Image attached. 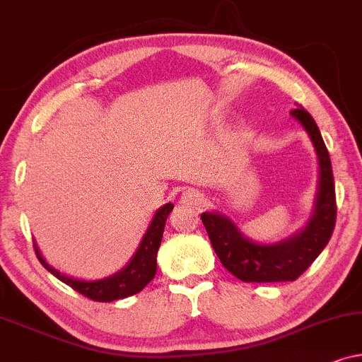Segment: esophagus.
<instances>
[{
	"instance_id": "esophagus-1",
	"label": "esophagus",
	"mask_w": 362,
	"mask_h": 362,
	"mask_svg": "<svg viewBox=\"0 0 362 362\" xmlns=\"http://www.w3.org/2000/svg\"><path fill=\"white\" fill-rule=\"evenodd\" d=\"M181 202L186 206H192V207H201L204 204V196L201 194L199 191L196 189H186L181 194Z\"/></svg>"
}]
</instances>
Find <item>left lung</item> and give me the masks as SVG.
<instances>
[{"mask_svg": "<svg viewBox=\"0 0 362 362\" xmlns=\"http://www.w3.org/2000/svg\"><path fill=\"white\" fill-rule=\"evenodd\" d=\"M311 138L320 165L313 214L300 232L276 244H259L242 234L229 217L202 212L201 219L221 264L242 281H293L313 264L336 224V194L329 153L318 125L303 107L291 110Z\"/></svg>", "mask_w": 362, "mask_h": 362, "instance_id": "1", "label": "left lung"}]
</instances>
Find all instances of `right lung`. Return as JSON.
I'll use <instances>...</instances> for the list:
<instances>
[{
    "label": "right lung",
    "instance_id": "right-lung-1",
    "mask_svg": "<svg viewBox=\"0 0 362 362\" xmlns=\"http://www.w3.org/2000/svg\"><path fill=\"white\" fill-rule=\"evenodd\" d=\"M175 204L168 202L160 209L156 211L155 217H153L150 227H148L145 235L138 245L135 255L132 257V260L123 267L120 272L113 274L107 279L102 280H77L71 279V276L62 275L61 272H57L54 267L47 264L46 260L42 259L41 252H39L37 245L34 244V250H36V255L39 262H41L42 267L46 270L51 272V274L59 279L64 284L71 286L78 293H82L87 298L93 301H115L127 298V296H132L141 291L145 286L153 280V276L156 274V254L158 249H160L163 232H165V224L168 216L173 211Z\"/></svg>",
    "mask_w": 362,
    "mask_h": 362
}]
</instances>
